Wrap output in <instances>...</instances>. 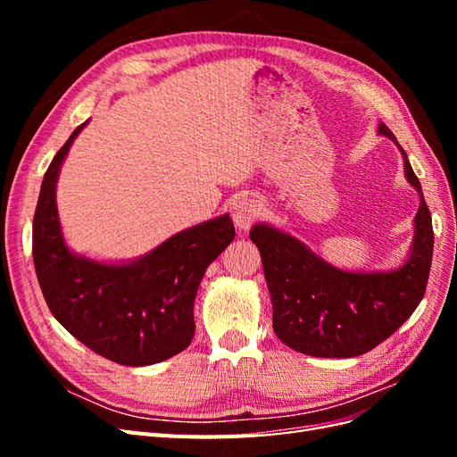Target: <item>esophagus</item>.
Returning <instances> with one entry per match:
<instances>
[{"mask_svg":"<svg viewBox=\"0 0 457 457\" xmlns=\"http://www.w3.org/2000/svg\"><path fill=\"white\" fill-rule=\"evenodd\" d=\"M230 213H232V220H234V225H237V228L247 230L253 225V220L259 217L261 204H259V200H255L252 196H244L232 204Z\"/></svg>","mask_w":457,"mask_h":457,"instance_id":"obj_1","label":"esophagus"}]
</instances>
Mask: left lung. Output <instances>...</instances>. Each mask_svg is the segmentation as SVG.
Listing matches in <instances>:
<instances>
[{
	"label": "left lung",
	"mask_w": 457,
	"mask_h": 457,
	"mask_svg": "<svg viewBox=\"0 0 457 457\" xmlns=\"http://www.w3.org/2000/svg\"><path fill=\"white\" fill-rule=\"evenodd\" d=\"M404 160V175L420 195L413 240L391 270H347L331 265L294 234L257 223V245L272 301V328L289 349L320 358H353L378 347L403 326L423 299L433 259V220L404 148L381 121Z\"/></svg>",
	"instance_id": "1"
}]
</instances>
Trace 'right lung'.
<instances>
[{
  "label": "right lung",
  "instance_id": "obj_1",
  "mask_svg": "<svg viewBox=\"0 0 457 457\" xmlns=\"http://www.w3.org/2000/svg\"><path fill=\"white\" fill-rule=\"evenodd\" d=\"M84 121L53 158L32 225V255L47 307L64 329L108 361L150 366L195 337V299L205 269L234 240L228 213L173 234L129 261H99L68 247L57 210L62 162Z\"/></svg>",
  "mask_w": 457,
  "mask_h": 457
}]
</instances>
